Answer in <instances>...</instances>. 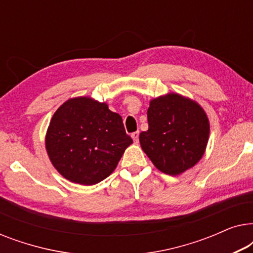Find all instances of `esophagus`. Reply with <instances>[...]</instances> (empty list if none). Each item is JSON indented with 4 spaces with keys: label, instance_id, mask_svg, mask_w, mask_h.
I'll return each mask as SVG.
<instances>
[{
    "label": "esophagus",
    "instance_id": "esophagus-1",
    "mask_svg": "<svg viewBox=\"0 0 253 253\" xmlns=\"http://www.w3.org/2000/svg\"><path fill=\"white\" fill-rule=\"evenodd\" d=\"M131 138H132L134 143H138V138H139V131H136V132H133L131 134Z\"/></svg>",
    "mask_w": 253,
    "mask_h": 253
}]
</instances>
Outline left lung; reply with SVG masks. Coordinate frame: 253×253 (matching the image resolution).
I'll list each match as a JSON object with an SVG mask.
<instances>
[{
	"label": "left lung",
	"mask_w": 253,
	"mask_h": 253,
	"mask_svg": "<svg viewBox=\"0 0 253 253\" xmlns=\"http://www.w3.org/2000/svg\"><path fill=\"white\" fill-rule=\"evenodd\" d=\"M148 130L139 134L140 146L159 170L177 176L199 162L210 138V121L202 106L178 93L152 99Z\"/></svg>",
	"instance_id": "1"
}]
</instances>
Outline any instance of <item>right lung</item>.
Masks as SVG:
<instances>
[{"label":"right lung","instance_id":"1","mask_svg":"<svg viewBox=\"0 0 253 253\" xmlns=\"http://www.w3.org/2000/svg\"><path fill=\"white\" fill-rule=\"evenodd\" d=\"M131 144L122 117L91 96L71 98L58 107L44 137L54 168L82 185L108 177Z\"/></svg>","mask_w":253,"mask_h":253}]
</instances>
